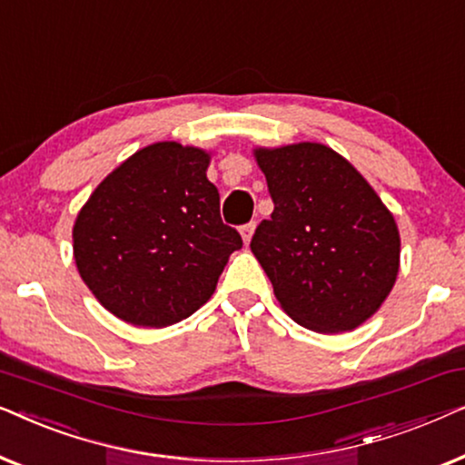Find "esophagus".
<instances>
[{"label": "esophagus", "mask_w": 465, "mask_h": 465, "mask_svg": "<svg viewBox=\"0 0 465 465\" xmlns=\"http://www.w3.org/2000/svg\"><path fill=\"white\" fill-rule=\"evenodd\" d=\"M253 231H256V224H253V222H250V224H245V226H241V239H243L245 245H250V241L253 237Z\"/></svg>", "instance_id": "34e87169"}]
</instances>
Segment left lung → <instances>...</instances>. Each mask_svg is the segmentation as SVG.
Instances as JSON below:
<instances>
[{
	"mask_svg": "<svg viewBox=\"0 0 465 465\" xmlns=\"http://www.w3.org/2000/svg\"><path fill=\"white\" fill-rule=\"evenodd\" d=\"M275 203L252 252L292 320L320 334L361 326L400 271L393 213L364 175L323 143L253 148Z\"/></svg>",
	"mask_w": 465,
	"mask_h": 465,
	"instance_id": "obj_1",
	"label": "left lung"
}]
</instances>
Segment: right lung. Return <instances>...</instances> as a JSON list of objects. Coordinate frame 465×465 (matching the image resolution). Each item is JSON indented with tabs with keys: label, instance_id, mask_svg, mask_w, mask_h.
Wrapping results in <instances>:
<instances>
[{
	"label": "right lung",
	"instance_id": "1",
	"mask_svg": "<svg viewBox=\"0 0 465 465\" xmlns=\"http://www.w3.org/2000/svg\"><path fill=\"white\" fill-rule=\"evenodd\" d=\"M212 152L156 142L120 163L74 222V260L94 298L131 326L167 328L201 309L239 232L220 218Z\"/></svg>",
	"mask_w": 465,
	"mask_h": 465
}]
</instances>
